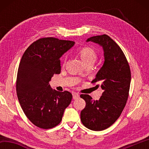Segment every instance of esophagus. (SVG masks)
Returning <instances> with one entry per match:
<instances>
[{"label": "esophagus", "mask_w": 149, "mask_h": 149, "mask_svg": "<svg viewBox=\"0 0 149 149\" xmlns=\"http://www.w3.org/2000/svg\"><path fill=\"white\" fill-rule=\"evenodd\" d=\"M72 96H73V99H77L78 97H79V95L78 94V93H77L74 92V93H72Z\"/></svg>", "instance_id": "esophagus-1"}]
</instances>
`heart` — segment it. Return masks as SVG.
<instances>
[{
	"instance_id": "heart-1",
	"label": "heart",
	"mask_w": 149,
	"mask_h": 149,
	"mask_svg": "<svg viewBox=\"0 0 149 149\" xmlns=\"http://www.w3.org/2000/svg\"><path fill=\"white\" fill-rule=\"evenodd\" d=\"M77 52L85 66H91L97 60V52L91 47H81Z\"/></svg>"
}]
</instances>
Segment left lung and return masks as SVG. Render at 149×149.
I'll use <instances>...</instances> for the list:
<instances>
[{
  "label": "left lung",
  "mask_w": 149,
  "mask_h": 149,
  "mask_svg": "<svg viewBox=\"0 0 149 149\" xmlns=\"http://www.w3.org/2000/svg\"><path fill=\"white\" fill-rule=\"evenodd\" d=\"M102 47L104 62L91 83L98 82L104 91L99 100L81 95L86 102L81 120L88 129L102 131L112 125L122 114L128 99L131 83L130 65L122 49L107 35L88 38ZM99 87V85H97Z\"/></svg>",
  "instance_id": "obj_1"
}]
</instances>
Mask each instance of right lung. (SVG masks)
I'll return each instance as SVG.
<instances>
[{"instance_id":"1","label":"right lung","mask_w":149,"mask_h":149,"mask_svg":"<svg viewBox=\"0 0 149 149\" xmlns=\"http://www.w3.org/2000/svg\"><path fill=\"white\" fill-rule=\"evenodd\" d=\"M75 42L53 37L42 38L30 45L22 57L17 74L16 92L27 118L42 129L58 125L72 95L57 91L49 84L61 70L60 58Z\"/></svg>"}]
</instances>
